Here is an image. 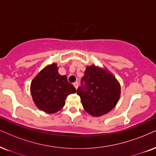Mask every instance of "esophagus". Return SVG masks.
<instances>
[{
  "label": "esophagus",
  "instance_id": "1",
  "mask_svg": "<svg viewBox=\"0 0 156 156\" xmlns=\"http://www.w3.org/2000/svg\"><path fill=\"white\" fill-rule=\"evenodd\" d=\"M73 84H74V86L75 87V88H76V89H77V88H78V82H75Z\"/></svg>",
  "mask_w": 156,
  "mask_h": 156
}]
</instances>
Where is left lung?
<instances>
[{
	"label": "left lung",
	"mask_w": 156,
	"mask_h": 156,
	"mask_svg": "<svg viewBox=\"0 0 156 156\" xmlns=\"http://www.w3.org/2000/svg\"><path fill=\"white\" fill-rule=\"evenodd\" d=\"M84 85L80 86L77 95L83 108L93 116L106 114L116 106L121 95V86L112 73L106 68L95 65L86 67L82 78Z\"/></svg>",
	"instance_id": "8db88e82"
}]
</instances>
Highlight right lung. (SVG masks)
I'll use <instances>...</instances> for the list:
<instances>
[{
    "label": "right lung",
    "instance_id": "1",
    "mask_svg": "<svg viewBox=\"0 0 156 156\" xmlns=\"http://www.w3.org/2000/svg\"><path fill=\"white\" fill-rule=\"evenodd\" d=\"M30 92L34 104L47 113H55L63 108L67 96L76 89L66 75L59 74L55 63L49 64L36 75L31 82Z\"/></svg>",
    "mask_w": 156,
    "mask_h": 156
}]
</instances>
